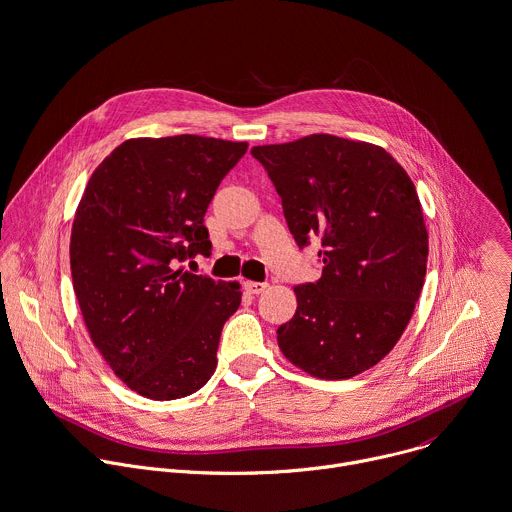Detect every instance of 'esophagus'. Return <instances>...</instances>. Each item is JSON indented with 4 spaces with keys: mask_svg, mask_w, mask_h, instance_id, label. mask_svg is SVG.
Here are the masks:
<instances>
[{
    "mask_svg": "<svg viewBox=\"0 0 512 512\" xmlns=\"http://www.w3.org/2000/svg\"><path fill=\"white\" fill-rule=\"evenodd\" d=\"M267 289V283H259V281H245V291L251 295H259Z\"/></svg>",
    "mask_w": 512,
    "mask_h": 512,
    "instance_id": "1",
    "label": "esophagus"
}]
</instances>
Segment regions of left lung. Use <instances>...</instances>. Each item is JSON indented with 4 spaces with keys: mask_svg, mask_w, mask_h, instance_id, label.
Here are the masks:
<instances>
[{
    "mask_svg": "<svg viewBox=\"0 0 512 512\" xmlns=\"http://www.w3.org/2000/svg\"><path fill=\"white\" fill-rule=\"evenodd\" d=\"M251 155L299 249L321 243V279L295 287L297 311L277 329L283 355L319 379L367 371L401 339L425 283L429 235L411 177L385 149L327 133Z\"/></svg>",
    "mask_w": 512,
    "mask_h": 512,
    "instance_id": "8db88e82",
    "label": "left lung"
}]
</instances>
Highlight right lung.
<instances>
[{
	"label": "right lung",
	"instance_id": "add662e5",
	"mask_svg": "<svg viewBox=\"0 0 512 512\" xmlns=\"http://www.w3.org/2000/svg\"><path fill=\"white\" fill-rule=\"evenodd\" d=\"M245 151L201 135L127 139L79 201L69 259L85 327L113 373L147 399L187 397L215 373L239 285L175 267L211 253L203 217Z\"/></svg>",
	"mask_w": 512,
	"mask_h": 512
}]
</instances>
